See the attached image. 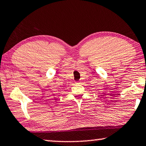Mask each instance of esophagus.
Segmentation results:
<instances>
[{
  "label": "esophagus",
  "instance_id": "esophagus-1",
  "mask_svg": "<svg viewBox=\"0 0 146 146\" xmlns=\"http://www.w3.org/2000/svg\"><path fill=\"white\" fill-rule=\"evenodd\" d=\"M76 83H77L78 84H80V81H78V82H76Z\"/></svg>",
  "mask_w": 146,
  "mask_h": 146
}]
</instances>
